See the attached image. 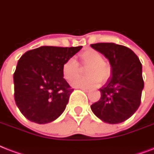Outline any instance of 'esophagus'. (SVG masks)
I'll list each match as a JSON object with an SVG mask.
<instances>
[{
	"instance_id": "esophagus-1",
	"label": "esophagus",
	"mask_w": 154,
	"mask_h": 154,
	"mask_svg": "<svg viewBox=\"0 0 154 154\" xmlns=\"http://www.w3.org/2000/svg\"><path fill=\"white\" fill-rule=\"evenodd\" d=\"M81 89H82V91L85 92V93H89V92L90 91V90H89V89H85V88H81Z\"/></svg>"
}]
</instances>
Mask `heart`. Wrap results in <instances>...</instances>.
<instances>
[{"label": "heart", "instance_id": "heart-1", "mask_svg": "<svg viewBox=\"0 0 154 154\" xmlns=\"http://www.w3.org/2000/svg\"><path fill=\"white\" fill-rule=\"evenodd\" d=\"M81 58L85 65L89 66L87 70L88 77H76L72 85L77 88L91 89L97 86L100 81L105 82L110 74V68L104 61L101 53L94 49H88L81 54ZM80 72V66L76 59L71 57L68 59L62 65V74L67 81H72Z\"/></svg>", "mask_w": 154, "mask_h": 154}]
</instances>
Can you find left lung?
Returning <instances> with one entry per match:
<instances>
[{"mask_svg": "<svg viewBox=\"0 0 154 154\" xmlns=\"http://www.w3.org/2000/svg\"><path fill=\"white\" fill-rule=\"evenodd\" d=\"M91 47L102 53L111 65V77L99 89L101 98L91 105L97 117L109 124L126 121L140 106L144 88L142 65L131 49L114 43H97Z\"/></svg>", "mask_w": 154, "mask_h": 154, "instance_id": "left-lung-1", "label": "left lung"}]
</instances>
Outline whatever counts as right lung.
I'll return each mask as SVG.
<instances>
[{"label":"right lung","instance_id":"obj_1","mask_svg":"<svg viewBox=\"0 0 154 154\" xmlns=\"http://www.w3.org/2000/svg\"><path fill=\"white\" fill-rule=\"evenodd\" d=\"M82 46H42L21 56L13 74L14 98L28 120L46 124L65 109L71 89L62 74L63 64Z\"/></svg>","mask_w":154,"mask_h":154}]
</instances>
